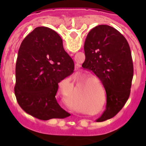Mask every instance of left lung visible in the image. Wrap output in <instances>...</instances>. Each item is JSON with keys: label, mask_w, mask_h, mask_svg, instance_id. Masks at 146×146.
I'll list each match as a JSON object with an SVG mask.
<instances>
[{"label": "left lung", "mask_w": 146, "mask_h": 146, "mask_svg": "<svg viewBox=\"0 0 146 146\" xmlns=\"http://www.w3.org/2000/svg\"><path fill=\"white\" fill-rule=\"evenodd\" d=\"M84 50L82 66L99 77L107 94L106 110L96 121H106L122 109L129 96L134 72L129 45L116 29L100 25L88 33Z\"/></svg>", "instance_id": "1"}]
</instances>
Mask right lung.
<instances>
[{
	"mask_svg": "<svg viewBox=\"0 0 146 146\" xmlns=\"http://www.w3.org/2000/svg\"><path fill=\"white\" fill-rule=\"evenodd\" d=\"M72 58L55 31L36 28L22 42L16 63L15 94L22 109L43 121L70 114L57 102L58 83L74 72Z\"/></svg>",
	"mask_w": 146,
	"mask_h": 146,
	"instance_id": "add662e5",
	"label": "right lung"
}]
</instances>
